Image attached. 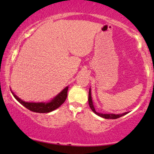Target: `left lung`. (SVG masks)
Masks as SVG:
<instances>
[{
	"label": "left lung",
	"instance_id": "1",
	"mask_svg": "<svg viewBox=\"0 0 154 154\" xmlns=\"http://www.w3.org/2000/svg\"><path fill=\"white\" fill-rule=\"evenodd\" d=\"M88 103H89V106H90V107H91V109H92V111H93V112L95 113V114H96L97 115L100 116V117L105 118V119H117V118L121 117V116H124V115H125V114H128V112H126V113H124V114H100V113L96 112V111L95 110L94 106H93V101H92L91 89L89 90V96H88Z\"/></svg>",
	"mask_w": 154,
	"mask_h": 154
}]
</instances>
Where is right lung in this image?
Here are the masks:
<instances>
[{"label":"right lung","mask_w":154,"mask_h":154,"mask_svg":"<svg viewBox=\"0 0 154 154\" xmlns=\"http://www.w3.org/2000/svg\"><path fill=\"white\" fill-rule=\"evenodd\" d=\"M67 91H68V87L64 88L56 98H54L49 103H29V102L23 101L20 98H18L13 92H11V93L16 99L29 110L37 113H48L56 109L61 104L63 103V102L66 99Z\"/></svg>","instance_id":"1"}]
</instances>
